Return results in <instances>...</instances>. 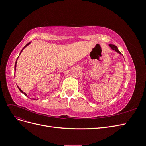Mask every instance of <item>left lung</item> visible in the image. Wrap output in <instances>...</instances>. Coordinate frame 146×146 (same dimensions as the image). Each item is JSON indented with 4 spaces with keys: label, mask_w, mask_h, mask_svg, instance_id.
Returning <instances> with one entry per match:
<instances>
[{
    "label": "left lung",
    "mask_w": 146,
    "mask_h": 146,
    "mask_svg": "<svg viewBox=\"0 0 146 146\" xmlns=\"http://www.w3.org/2000/svg\"><path fill=\"white\" fill-rule=\"evenodd\" d=\"M109 46L111 48L112 50H114V51H116V52L118 53L119 54L122 55L121 53L120 52V51H119V50H118V48L117 47V46H116L115 45H113V44H109Z\"/></svg>",
    "instance_id": "1"
}]
</instances>
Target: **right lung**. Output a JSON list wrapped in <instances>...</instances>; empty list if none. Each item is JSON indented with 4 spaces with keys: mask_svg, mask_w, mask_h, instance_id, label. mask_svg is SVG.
<instances>
[{
    "mask_svg": "<svg viewBox=\"0 0 146 146\" xmlns=\"http://www.w3.org/2000/svg\"><path fill=\"white\" fill-rule=\"evenodd\" d=\"M30 43H31V42H30L29 43H28V44H26V45H25V46L24 47V48H23V49H22V50H21V51L20 52V54H19V55H20V54H21V53H22V52H23V50L24 49V48H25L26 47H27V46H29V45L30 44ZM19 56H18V57H17V60H16V63H15V72H16V64H17V59H18V58H19ZM17 88H18V89H19V91H21V92H22V93H23V94H24V95H25V96H27V97H28V96H27V94H26V93H25V92H24V91H23V90H22L21 89V88H19V86H17ZM28 98H29V97H28ZM33 99V100H36V99Z\"/></svg>",
    "mask_w": 146,
    "mask_h": 146,
    "instance_id": "obj_1",
    "label": "right lung"
}]
</instances>
